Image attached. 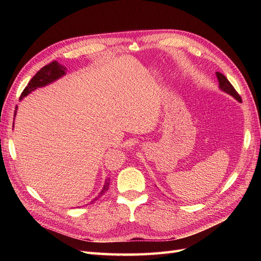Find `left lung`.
I'll return each instance as SVG.
<instances>
[{"mask_svg":"<svg viewBox=\"0 0 261 261\" xmlns=\"http://www.w3.org/2000/svg\"><path fill=\"white\" fill-rule=\"evenodd\" d=\"M217 77H218L219 87L221 88V90H223V91H225L226 93L231 94V96L234 97L236 100L242 102L241 96L238 93V91L235 90V88L232 86V84L227 81V78H226L223 74H221V73H219V72H217Z\"/></svg>","mask_w":261,"mask_h":261,"instance_id":"obj_1","label":"left lung"}]
</instances>
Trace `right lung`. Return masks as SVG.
Returning a JSON list of instances; mask_svg holds the SVG:
<instances>
[{"label":"right lung","instance_id":"right-lung-1","mask_svg":"<svg viewBox=\"0 0 261 261\" xmlns=\"http://www.w3.org/2000/svg\"><path fill=\"white\" fill-rule=\"evenodd\" d=\"M65 70H66V68L64 66H62L57 61H53V62L49 63L48 65H45L40 70H38V73L33 78H31L30 82L26 86V88L23 89V91L21 92L19 99L21 100L22 98H25L31 91H34L35 89L39 88V87H43L54 81H57L58 78L62 77L63 75H65ZM16 110H17V107L15 108V114H16ZM109 186H110V179L108 178L106 180V184H105L103 188H102L101 193L99 194L97 198L93 199V201L100 198V197L108 191ZM93 201H91V202H93Z\"/></svg>","mask_w":261,"mask_h":261}]
</instances>
